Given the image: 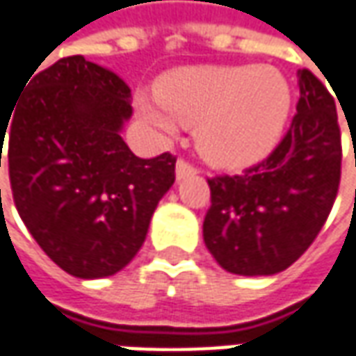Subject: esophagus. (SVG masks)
<instances>
[{
  "label": "esophagus",
  "mask_w": 356,
  "mask_h": 356,
  "mask_svg": "<svg viewBox=\"0 0 356 356\" xmlns=\"http://www.w3.org/2000/svg\"><path fill=\"white\" fill-rule=\"evenodd\" d=\"M199 171H197V167H193L187 161H183V159H179L177 165H175V179L177 181H183V179L193 177V175H197Z\"/></svg>",
  "instance_id": "1"
}]
</instances>
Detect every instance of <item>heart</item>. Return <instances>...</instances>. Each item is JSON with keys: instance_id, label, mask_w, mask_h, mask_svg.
<instances>
[{"instance_id": "1", "label": "heart", "mask_w": 356, "mask_h": 356, "mask_svg": "<svg viewBox=\"0 0 356 356\" xmlns=\"http://www.w3.org/2000/svg\"><path fill=\"white\" fill-rule=\"evenodd\" d=\"M289 108L288 80L260 65L179 70L161 82L157 100L138 98L140 116L167 138L179 126H197L201 154L225 169L248 167L270 154Z\"/></svg>"}]
</instances>
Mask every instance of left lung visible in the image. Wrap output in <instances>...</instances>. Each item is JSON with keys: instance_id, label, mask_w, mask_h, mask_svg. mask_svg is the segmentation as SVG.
Listing matches in <instances>:
<instances>
[{"instance_id": "left-lung-1", "label": "left lung", "mask_w": 356, "mask_h": 356, "mask_svg": "<svg viewBox=\"0 0 356 356\" xmlns=\"http://www.w3.org/2000/svg\"><path fill=\"white\" fill-rule=\"evenodd\" d=\"M298 114L282 143L244 175L209 179L204 246L236 276H274L309 248L335 202L341 131L333 96L298 70Z\"/></svg>"}]
</instances>
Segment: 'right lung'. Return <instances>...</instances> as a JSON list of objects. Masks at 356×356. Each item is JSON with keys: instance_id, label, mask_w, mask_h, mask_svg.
Listing matches in <instances>:
<instances>
[{"instance_id": "right-lung-1", "label": "right lung", "mask_w": 356, "mask_h": 356, "mask_svg": "<svg viewBox=\"0 0 356 356\" xmlns=\"http://www.w3.org/2000/svg\"><path fill=\"white\" fill-rule=\"evenodd\" d=\"M27 82L7 122L19 216L70 276H114L145 242L157 202L175 183V157L141 159L129 149L122 129L131 90L110 68L67 56Z\"/></svg>"}]
</instances>
